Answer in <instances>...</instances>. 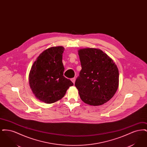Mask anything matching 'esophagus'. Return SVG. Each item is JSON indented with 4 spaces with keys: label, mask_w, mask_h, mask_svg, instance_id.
Instances as JSON below:
<instances>
[{
    "label": "esophagus",
    "mask_w": 147,
    "mask_h": 147,
    "mask_svg": "<svg viewBox=\"0 0 147 147\" xmlns=\"http://www.w3.org/2000/svg\"><path fill=\"white\" fill-rule=\"evenodd\" d=\"M71 82L74 84V83H75V82H76V78H71Z\"/></svg>",
    "instance_id": "34e87169"
}]
</instances>
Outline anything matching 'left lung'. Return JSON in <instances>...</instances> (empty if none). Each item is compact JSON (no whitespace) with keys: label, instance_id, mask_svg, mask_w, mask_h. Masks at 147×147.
Segmentation results:
<instances>
[{"label":"left lung","instance_id":"left-lung-1","mask_svg":"<svg viewBox=\"0 0 147 147\" xmlns=\"http://www.w3.org/2000/svg\"><path fill=\"white\" fill-rule=\"evenodd\" d=\"M82 70L75 85L85 103L103 105L113 96L119 87V73L116 65L101 50L79 49Z\"/></svg>","mask_w":147,"mask_h":147}]
</instances>
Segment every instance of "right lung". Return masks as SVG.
Instances as JSON below:
<instances>
[{
  "label": "right lung",
  "mask_w": 147,
  "mask_h": 147,
  "mask_svg": "<svg viewBox=\"0 0 147 147\" xmlns=\"http://www.w3.org/2000/svg\"><path fill=\"white\" fill-rule=\"evenodd\" d=\"M64 48L53 47L44 51L33 64L29 83L36 98L47 104L55 102L64 96L73 83L63 76Z\"/></svg>",
  "instance_id": "obj_1"
}]
</instances>
